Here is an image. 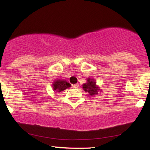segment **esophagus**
I'll list each match as a JSON object with an SVG mask.
<instances>
[{
	"instance_id": "obj_1",
	"label": "esophagus",
	"mask_w": 150,
	"mask_h": 150,
	"mask_svg": "<svg viewBox=\"0 0 150 150\" xmlns=\"http://www.w3.org/2000/svg\"><path fill=\"white\" fill-rule=\"evenodd\" d=\"M79 84H75V85H73V87L74 88V89H77V88H79Z\"/></svg>"
}]
</instances>
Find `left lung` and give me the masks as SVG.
Segmentation results:
<instances>
[{"mask_svg": "<svg viewBox=\"0 0 150 150\" xmlns=\"http://www.w3.org/2000/svg\"><path fill=\"white\" fill-rule=\"evenodd\" d=\"M83 89L86 92H88L89 95L95 96L98 95L100 92L102 91L99 86L96 85V81L95 79L88 78L87 83L83 85Z\"/></svg>", "mask_w": 150, "mask_h": 150, "instance_id": "left-lung-1", "label": "left lung"}]
</instances>
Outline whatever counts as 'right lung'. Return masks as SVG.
Instances as JSON below:
<instances>
[{
    "label": "right lung",
    "mask_w": 150,
    "mask_h": 150,
    "mask_svg": "<svg viewBox=\"0 0 150 150\" xmlns=\"http://www.w3.org/2000/svg\"><path fill=\"white\" fill-rule=\"evenodd\" d=\"M52 87L54 93H58V92H62L65 89H68L71 87V85L66 80L56 79L52 83Z\"/></svg>",
    "instance_id": "obj_1"
}]
</instances>
